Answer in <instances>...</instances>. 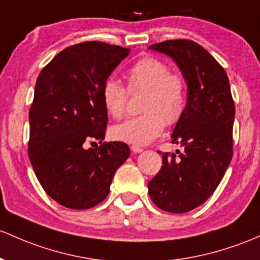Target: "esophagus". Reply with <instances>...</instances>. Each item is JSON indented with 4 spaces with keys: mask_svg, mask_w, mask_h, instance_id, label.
Masks as SVG:
<instances>
[{
    "mask_svg": "<svg viewBox=\"0 0 260 260\" xmlns=\"http://www.w3.org/2000/svg\"><path fill=\"white\" fill-rule=\"evenodd\" d=\"M131 150H132L133 153H142L143 152V148L137 147V145H132V147H131Z\"/></svg>",
    "mask_w": 260,
    "mask_h": 260,
    "instance_id": "obj_1",
    "label": "esophagus"
}]
</instances>
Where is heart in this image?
I'll use <instances>...</instances> for the list:
<instances>
[{
    "label": "heart",
    "instance_id": "1",
    "mask_svg": "<svg viewBox=\"0 0 260 260\" xmlns=\"http://www.w3.org/2000/svg\"><path fill=\"white\" fill-rule=\"evenodd\" d=\"M131 91H147L142 111L123 123L113 125L111 136L119 142L144 145L161 135L165 124L178 123L187 104V84L184 76L172 73L170 67L155 56H145L129 68L127 73ZM128 90L122 82L108 79L102 87V102L113 118L125 113Z\"/></svg>",
    "mask_w": 260,
    "mask_h": 260
}]
</instances>
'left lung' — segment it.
<instances>
[{"label": "left lung", "instance_id": "obj_1", "mask_svg": "<svg viewBox=\"0 0 260 260\" xmlns=\"http://www.w3.org/2000/svg\"><path fill=\"white\" fill-rule=\"evenodd\" d=\"M149 49L176 62L186 80L187 104L172 135L184 152H176L179 158L162 153L161 169L148 182V192L159 209L189 212L212 195L232 160L235 102L230 80L209 51L189 39L156 43Z\"/></svg>", "mask_w": 260, "mask_h": 260}]
</instances>
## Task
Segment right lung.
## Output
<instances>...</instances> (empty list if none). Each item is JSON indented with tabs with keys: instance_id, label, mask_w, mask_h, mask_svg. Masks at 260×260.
Segmentation results:
<instances>
[{
	"instance_id": "right-lung-1",
	"label": "right lung",
	"mask_w": 260,
	"mask_h": 260,
	"mask_svg": "<svg viewBox=\"0 0 260 260\" xmlns=\"http://www.w3.org/2000/svg\"><path fill=\"white\" fill-rule=\"evenodd\" d=\"M128 48L84 42L60 51L41 71L29 110L28 156L43 189L61 206L86 210L104 201L129 156L122 142H104L102 87ZM100 145L86 150L87 143Z\"/></svg>"
}]
</instances>
